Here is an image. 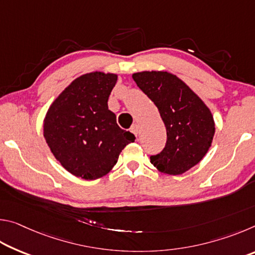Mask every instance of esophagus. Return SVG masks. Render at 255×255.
Listing matches in <instances>:
<instances>
[{"label":"esophagus","mask_w":255,"mask_h":255,"mask_svg":"<svg viewBox=\"0 0 255 255\" xmlns=\"http://www.w3.org/2000/svg\"><path fill=\"white\" fill-rule=\"evenodd\" d=\"M131 131L133 132V135H135L136 137L138 136V133H139V127H138V125H133V126L131 127Z\"/></svg>","instance_id":"obj_1"}]
</instances>
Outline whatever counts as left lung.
Instances as JSON below:
<instances>
[{
	"mask_svg": "<svg viewBox=\"0 0 255 255\" xmlns=\"http://www.w3.org/2000/svg\"><path fill=\"white\" fill-rule=\"evenodd\" d=\"M132 79L157 107L166 127L165 147L150 156V163L159 172L170 175H180L197 165L208 152L215 135L209 108L172 73L137 72Z\"/></svg>",
	"mask_w": 255,
	"mask_h": 255,
	"instance_id": "left-lung-1",
	"label": "left lung"
}]
</instances>
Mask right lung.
<instances>
[{
	"label": "right lung",
	"instance_id": "right-lung-1",
	"mask_svg": "<svg viewBox=\"0 0 255 255\" xmlns=\"http://www.w3.org/2000/svg\"><path fill=\"white\" fill-rule=\"evenodd\" d=\"M114 73L91 72L77 77L51 103L44 137L55 158L71 174L96 180L109 173L119 154L135 141L117 125L108 99L117 83Z\"/></svg>",
	"mask_w": 255,
	"mask_h": 255
}]
</instances>
